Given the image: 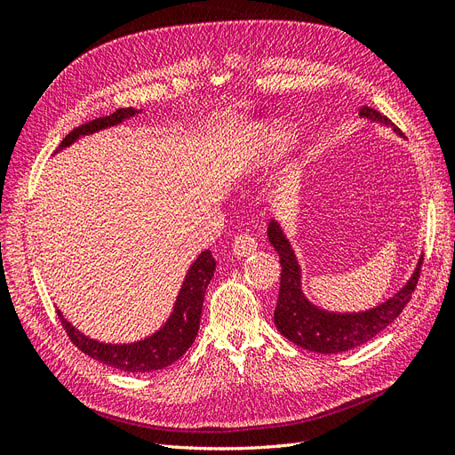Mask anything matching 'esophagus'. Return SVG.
<instances>
[{
  "instance_id": "34e87169",
  "label": "esophagus",
  "mask_w": 455,
  "mask_h": 455,
  "mask_svg": "<svg viewBox=\"0 0 455 455\" xmlns=\"http://www.w3.org/2000/svg\"><path fill=\"white\" fill-rule=\"evenodd\" d=\"M256 249H258V243L252 235H249V233H241V235H237V239L233 241V254L237 258L251 256L252 252H256Z\"/></svg>"
}]
</instances>
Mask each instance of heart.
Here are the masks:
<instances>
[{"mask_svg": "<svg viewBox=\"0 0 455 455\" xmlns=\"http://www.w3.org/2000/svg\"><path fill=\"white\" fill-rule=\"evenodd\" d=\"M264 139H266L264 140V148H261L259 154L251 163H246V164H249V167H256L258 163H264V161H267L271 157H277L279 154H283V151L288 146V142H291V134H288L283 127L273 125L271 129H267Z\"/></svg>", "mask_w": 455, "mask_h": 455, "instance_id": "1", "label": "heart"}]
</instances>
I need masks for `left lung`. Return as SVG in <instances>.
<instances>
[{
	"label": "left lung",
	"mask_w": 455,
	"mask_h": 455,
	"mask_svg": "<svg viewBox=\"0 0 455 455\" xmlns=\"http://www.w3.org/2000/svg\"><path fill=\"white\" fill-rule=\"evenodd\" d=\"M361 117L371 123H379V125L385 127H393L396 134H403L401 131L395 129L387 117L368 106L361 108ZM267 239L275 252L279 254L283 267L279 299L273 313L275 326H277V330L286 339H291L296 346L324 355L359 347L371 338H376L381 330L387 328L403 313L404 306L410 301L423 264L421 256L418 259L414 273L410 275L404 286L398 288L391 298L381 301L376 307L356 313H336L311 304L304 291H301L299 261L277 220H271L269 222Z\"/></svg>",
	"instance_id": "obj_1"
}]
</instances>
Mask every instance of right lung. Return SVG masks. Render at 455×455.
<instances>
[{
  "instance_id": "obj_1",
  "label": "right lung",
  "mask_w": 455,
  "mask_h": 455,
  "mask_svg": "<svg viewBox=\"0 0 455 455\" xmlns=\"http://www.w3.org/2000/svg\"><path fill=\"white\" fill-rule=\"evenodd\" d=\"M140 112L142 109L121 108L117 112L109 114L106 117L92 119L68 134L60 142L59 151L77 142L81 136H89L102 129L116 127L125 119L139 116ZM214 269H216V261L211 251L201 252L186 273V279L182 283L180 292L176 296L174 307H172V313L169 315L167 323H164L157 332L140 341L102 343L99 339L85 336L84 332H79L70 321L64 319V315L60 311L57 313L60 316V323L66 330V334L70 336L74 346L84 351L85 355H89L91 359L123 371L161 370L180 359V356L191 347V343L196 341V336L199 332L204 292L211 279L214 277Z\"/></svg>"
}]
</instances>
